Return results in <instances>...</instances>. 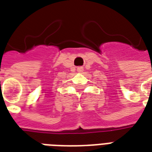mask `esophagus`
<instances>
[{
	"mask_svg": "<svg viewBox=\"0 0 152 152\" xmlns=\"http://www.w3.org/2000/svg\"><path fill=\"white\" fill-rule=\"evenodd\" d=\"M84 71V67H77V72L79 73H81Z\"/></svg>",
	"mask_w": 152,
	"mask_h": 152,
	"instance_id": "34e87169",
	"label": "esophagus"
}]
</instances>
